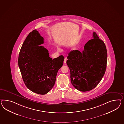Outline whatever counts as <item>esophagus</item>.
Wrapping results in <instances>:
<instances>
[{"instance_id": "34e87169", "label": "esophagus", "mask_w": 124, "mask_h": 124, "mask_svg": "<svg viewBox=\"0 0 124 124\" xmlns=\"http://www.w3.org/2000/svg\"><path fill=\"white\" fill-rule=\"evenodd\" d=\"M66 61H67V58H65L64 59V64H66Z\"/></svg>"}]
</instances>
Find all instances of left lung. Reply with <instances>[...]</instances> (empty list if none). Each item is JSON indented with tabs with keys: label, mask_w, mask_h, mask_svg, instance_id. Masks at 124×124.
Returning a JSON list of instances; mask_svg holds the SVG:
<instances>
[{
	"label": "left lung",
	"mask_w": 124,
	"mask_h": 124,
	"mask_svg": "<svg viewBox=\"0 0 124 124\" xmlns=\"http://www.w3.org/2000/svg\"><path fill=\"white\" fill-rule=\"evenodd\" d=\"M93 39L88 40L81 52L78 50L68 54L66 63L70 71L71 84L81 92L96 87L104 76L107 68V53L103 41L93 32Z\"/></svg>",
	"instance_id": "8db88e82"
}]
</instances>
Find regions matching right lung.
I'll use <instances>...</instances> for the list:
<instances>
[{
    "label": "right lung",
    "mask_w": 124,
    "mask_h": 124,
    "mask_svg": "<svg viewBox=\"0 0 124 124\" xmlns=\"http://www.w3.org/2000/svg\"><path fill=\"white\" fill-rule=\"evenodd\" d=\"M44 38L38 31L31 32L24 40L18 56V66L24 84L31 91L44 95L53 87L58 71L63 64L64 57L52 59L43 46Z\"/></svg>",
    "instance_id": "add662e5"
}]
</instances>
